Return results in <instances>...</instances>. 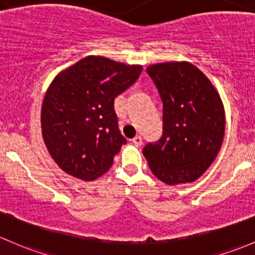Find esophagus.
<instances>
[{"label":"esophagus","mask_w":255,"mask_h":255,"mask_svg":"<svg viewBox=\"0 0 255 255\" xmlns=\"http://www.w3.org/2000/svg\"><path fill=\"white\" fill-rule=\"evenodd\" d=\"M131 142H132L135 146H141V145H142V137H141V136H138V135L135 136V137L131 140Z\"/></svg>","instance_id":"1"}]
</instances>
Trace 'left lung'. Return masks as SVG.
<instances>
[{
	"instance_id": "8db88e82",
	"label": "left lung",
	"mask_w": 255,
	"mask_h": 255,
	"mask_svg": "<svg viewBox=\"0 0 255 255\" xmlns=\"http://www.w3.org/2000/svg\"><path fill=\"white\" fill-rule=\"evenodd\" d=\"M163 102V136L142 149L152 173L168 185L198 179L216 158L226 115L216 87L188 61L146 69Z\"/></svg>"
}]
</instances>
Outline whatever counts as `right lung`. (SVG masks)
<instances>
[{"label":"right lung","instance_id":"obj_1","mask_svg":"<svg viewBox=\"0 0 255 255\" xmlns=\"http://www.w3.org/2000/svg\"><path fill=\"white\" fill-rule=\"evenodd\" d=\"M141 71V65L91 55L52 80L41 104V132L50 156L65 173L88 182L112 167L127 143L114 99Z\"/></svg>","mask_w":255,"mask_h":255}]
</instances>
